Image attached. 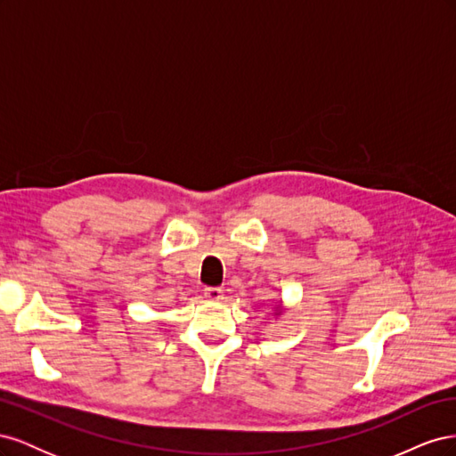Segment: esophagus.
Wrapping results in <instances>:
<instances>
[{
  "instance_id": "esophagus-1",
  "label": "esophagus",
  "mask_w": 456,
  "mask_h": 456,
  "mask_svg": "<svg viewBox=\"0 0 456 456\" xmlns=\"http://www.w3.org/2000/svg\"><path fill=\"white\" fill-rule=\"evenodd\" d=\"M203 295H205L207 300H223L224 298L223 289H220V287H207Z\"/></svg>"
}]
</instances>
